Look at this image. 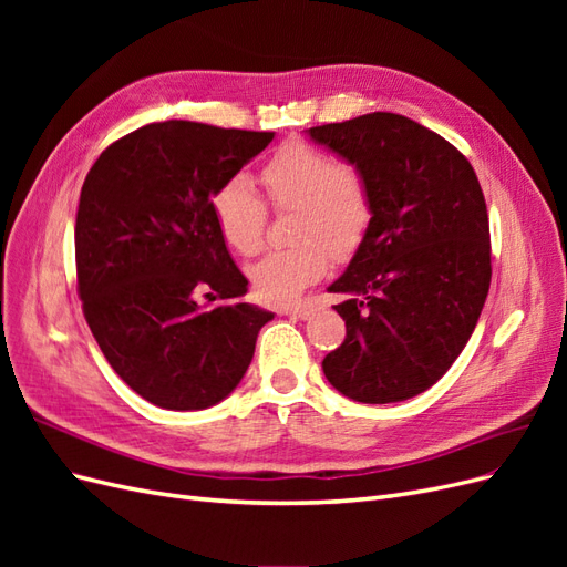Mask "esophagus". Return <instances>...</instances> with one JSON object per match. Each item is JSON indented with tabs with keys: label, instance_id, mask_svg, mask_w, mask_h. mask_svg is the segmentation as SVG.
Returning <instances> with one entry per match:
<instances>
[{
	"label": "esophagus",
	"instance_id": "34e87169",
	"mask_svg": "<svg viewBox=\"0 0 567 567\" xmlns=\"http://www.w3.org/2000/svg\"><path fill=\"white\" fill-rule=\"evenodd\" d=\"M281 315H293L298 319H310L317 312V305L312 302H298V305H286L279 310Z\"/></svg>",
	"mask_w": 567,
	"mask_h": 567
}]
</instances>
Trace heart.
I'll list each match as a JSON object with an SVG mask.
<instances>
[{
    "label": "heart",
    "instance_id": "b5f03b06",
    "mask_svg": "<svg viewBox=\"0 0 567 567\" xmlns=\"http://www.w3.org/2000/svg\"><path fill=\"white\" fill-rule=\"evenodd\" d=\"M260 182L274 208H293L288 231L296 241L267 252L248 277L262 300L290 302L323 277L331 255L346 260L364 244L373 221V192L357 163L333 161L298 140L271 153L260 167ZM213 217L221 241L238 255L262 248L267 205L248 179L231 177L217 188Z\"/></svg>",
    "mask_w": 567,
    "mask_h": 567
}]
</instances>
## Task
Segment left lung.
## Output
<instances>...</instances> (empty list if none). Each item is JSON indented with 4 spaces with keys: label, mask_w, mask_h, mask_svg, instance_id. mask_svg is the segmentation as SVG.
<instances>
[{
    "label": "left lung",
    "mask_w": 567,
    "mask_h": 567,
    "mask_svg": "<svg viewBox=\"0 0 567 567\" xmlns=\"http://www.w3.org/2000/svg\"><path fill=\"white\" fill-rule=\"evenodd\" d=\"M364 169L373 221L331 293L346 340L323 373L346 398L388 404L435 385L483 312L492 279L489 217L475 169L440 134L398 113L310 127Z\"/></svg>",
    "instance_id": "left-lung-1"
}]
</instances>
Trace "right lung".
<instances>
[{
  "label": "right lung",
  "mask_w": 567,
  "mask_h": 567,
  "mask_svg": "<svg viewBox=\"0 0 567 567\" xmlns=\"http://www.w3.org/2000/svg\"><path fill=\"white\" fill-rule=\"evenodd\" d=\"M271 140L188 120L151 123L113 142L82 184V312L113 371L151 404L192 411L225 400L274 317L244 300L248 279L213 217V194Z\"/></svg>",
  "instance_id": "1"
}]
</instances>
